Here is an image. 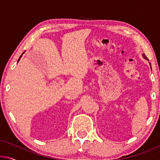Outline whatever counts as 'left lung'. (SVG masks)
Returning <instances> with one entry per match:
<instances>
[{
    "label": "left lung",
    "instance_id": "obj_1",
    "mask_svg": "<svg viewBox=\"0 0 160 160\" xmlns=\"http://www.w3.org/2000/svg\"><path fill=\"white\" fill-rule=\"evenodd\" d=\"M143 57H144L145 59H147V60H148V58L147 57H146V56L145 55V54H143Z\"/></svg>",
    "mask_w": 160,
    "mask_h": 160
}]
</instances>
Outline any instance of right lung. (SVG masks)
<instances>
[{"label":"right lung","mask_w":160,"mask_h":160,"mask_svg":"<svg viewBox=\"0 0 160 160\" xmlns=\"http://www.w3.org/2000/svg\"><path fill=\"white\" fill-rule=\"evenodd\" d=\"M22 55L20 56V58H19V59H18V61H20V58L22 57Z\"/></svg>","instance_id":"right-lung-1"}]
</instances>
